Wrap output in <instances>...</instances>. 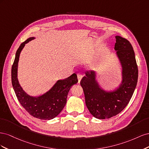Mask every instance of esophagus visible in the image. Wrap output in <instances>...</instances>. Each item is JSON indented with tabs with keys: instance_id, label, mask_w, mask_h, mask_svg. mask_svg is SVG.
<instances>
[{
	"instance_id": "1",
	"label": "esophagus",
	"mask_w": 149,
	"mask_h": 149,
	"mask_svg": "<svg viewBox=\"0 0 149 149\" xmlns=\"http://www.w3.org/2000/svg\"><path fill=\"white\" fill-rule=\"evenodd\" d=\"M77 76H78V81H79V82L80 81H81V79H82L83 76V74L81 73H78L77 74Z\"/></svg>"
}]
</instances>
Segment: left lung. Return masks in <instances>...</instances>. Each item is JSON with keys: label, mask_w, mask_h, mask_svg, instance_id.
Wrapping results in <instances>:
<instances>
[{"label": "left lung", "mask_w": 149, "mask_h": 149, "mask_svg": "<svg viewBox=\"0 0 149 149\" xmlns=\"http://www.w3.org/2000/svg\"><path fill=\"white\" fill-rule=\"evenodd\" d=\"M114 49L123 66V82L112 92L102 90L95 81L94 73L88 71L81 80L88 110L94 117L109 119L119 114L128 104L136 89L138 68L132 45L127 39L116 36Z\"/></svg>", "instance_id": "1"}]
</instances>
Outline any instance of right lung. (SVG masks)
Wrapping results in <instances>:
<instances>
[{"label":"right lung","instance_id":"1","mask_svg":"<svg viewBox=\"0 0 149 149\" xmlns=\"http://www.w3.org/2000/svg\"><path fill=\"white\" fill-rule=\"evenodd\" d=\"M34 38H28L21 43L15 54L12 66V84L20 104L29 113L40 119L49 120L60 113L66 103L68 92L72 86L78 82L77 75L73 73L65 79L58 81L48 92L39 97H31L26 94L18 81L17 67L20 53L26 43Z\"/></svg>","mask_w":149,"mask_h":149}]
</instances>
